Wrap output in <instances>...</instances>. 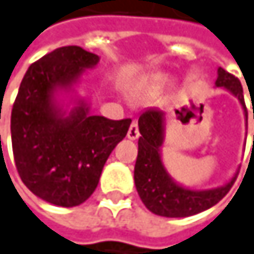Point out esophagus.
I'll use <instances>...</instances> for the list:
<instances>
[{
    "mask_svg": "<svg viewBox=\"0 0 254 254\" xmlns=\"http://www.w3.org/2000/svg\"><path fill=\"white\" fill-rule=\"evenodd\" d=\"M139 136V129H138V124L133 121L132 124H130V127L127 129V138L129 139H136Z\"/></svg>",
    "mask_w": 254,
    "mask_h": 254,
    "instance_id": "obj_1",
    "label": "esophagus"
}]
</instances>
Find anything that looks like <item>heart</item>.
I'll use <instances>...</instances> for the list:
<instances>
[{"label":"heart","mask_w":254,"mask_h":254,"mask_svg":"<svg viewBox=\"0 0 254 254\" xmlns=\"http://www.w3.org/2000/svg\"><path fill=\"white\" fill-rule=\"evenodd\" d=\"M151 82H153V85H160V83L163 82V77H162V76H154V77H153V80H151Z\"/></svg>","instance_id":"obj_1"}]
</instances>
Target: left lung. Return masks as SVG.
Listing matches in <instances>:
<instances>
[{
  "instance_id": "8db88e82",
  "label": "left lung",
  "mask_w": 254,
  "mask_h": 254,
  "mask_svg": "<svg viewBox=\"0 0 254 254\" xmlns=\"http://www.w3.org/2000/svg\"><path fill=\"white\" fill-rule=\"evenodd\" d=\"M216 85L235 94L246 109L243 86L238 77L219 67ZM138 127L141 136L138 139L133 179L139 198L150 212L166 218H187L207 210L228 194L235 178L221 188L195 191L179 187L168 177L160 159L163 142V113L160 109L145 110L138 119Z\"/></svg>"
}]
</instances>
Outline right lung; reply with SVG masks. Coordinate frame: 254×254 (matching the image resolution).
Listing matches in <instances>:
<instances>
[{
    "label": "right lung",
    "mask_w": 254,
    "mask_h": 254,
    "mask_svg": "<svg viewBox=\"0 0 254 254\" xmlns=\"http://www.w3.org/2000/svg\"><path fill=\"white\" fill-rule=\"evenodd\" d=\"M98 60L77 45L56 48L29 66L13 104L19 177L35 195L56 206L73 207L95 191L106 160L130 125V119L89 116L85 107L62 118L53 106L54 86L70 85Z\"/></svg>",
    "instance_id": "right-lung-1"
}]
</instances>
